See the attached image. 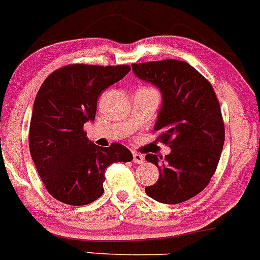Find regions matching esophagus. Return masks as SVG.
I'll use <instances>...</instances> for the list:
<instances>
[{
  "label": "esophagus",
  "mask_w": 260,
  "mask_h": 260,
  "mask_svg": "<svg viewBox=\"0 0 260 260\" xmlns=\"http://www.w3.org/2000/svg\"><path fill=\"white\" fill-rule=\"evenodd\" d=\"M133 157H134L133 161L135 162V164H143V162L145 161V157H144L141 154H139V152H134Z\"/></svg>",
  "instance_id": "1"
}]
</instances>
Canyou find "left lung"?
<instances>
[{
  "mask_svg": "<svg viewBox=\"0 0 260 260\" xmlns=\"http://www.w3.org/2000/svg\"><path fill=\"white\" fill-rule=\"evenodd\" d=\"M131 66L139 79L161 91L154 131L171 149L162 162L156 155L145 156L160 173L156 183L145 188L146 194L164 204L186 202L210 183L223 150L225 130L215 91L185 61L168 58Z\"/></svg>",
  "mask_w": 260,
  "mask_h": 260,
  "instance_id": "1",
  "label": "left lung"
}]
</instances>
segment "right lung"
I'll return each mask as SVG.
<instances>
[{"instance_id":"obj_1","label":"right lung","mask_w":260,"mask_h":260,"mask_svg":"<svg viewBox=\"0 0 260 260\" xmlns=\"http://www.w3.org/2000/svg\"><path fill=\"white\" fill-rule=\"evenodd\" d=\"M130 66L74 63L50 74L35 99L30 122L31 157L50 195L69 205H86L103 195L105 170L133 160L117 143L100 148L87 139L85 122L95 120L101 92Z\"/></svg>"}]
</instances>
